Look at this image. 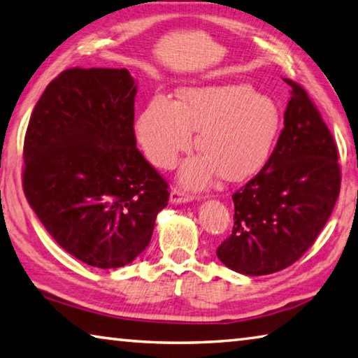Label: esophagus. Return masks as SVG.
Returning a JSON list of instances; mask_svg holds the SVG:
<instances>
[{
    "label": "esophagus",
    "mask_w": 358,
    "mask_h": 358,
    "mask_svg": "<svg viewBox=\"0 0 358 358\" xmlns=\"http://www.w3.org/2000/svg\"><path fill=\"white\" fill-rule=\"evenodd\" d=\"M192 196L191 194H186L185 191L181 189H177V187H173V189L171 191V203H186V202H191L192 201Z\"/></svg>",
    "instance_id": "esophagus-1"
}]
</instances>
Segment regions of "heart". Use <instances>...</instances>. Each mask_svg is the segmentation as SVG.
I'll use <instances>...</instances> for the list:
<instances>
[{
	"label": "heart",
	"instance_id": "heart-1",
	"mask_svg": "<svg viewBox=\"0 0 358 358\" xmlns=\"http://www.w3.org/2000/svg\"><path fill=\"white\" fill-rule=\"evenodd\" d=\"M199 148L181 167V181L191 187L207 186L220 172L238 181L251 177L268 161L280 129L275 102L248 85L186 88L180 102L156 94L136 124L137 141L156 167L171 169L194 143Z\"/></svg>",
	"mask_w": 358,
	"mask_h": 358
}]
</instances>
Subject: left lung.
Listing matches in <instances>:
<instances>
[{
    "instance_id": "obj_1",
    "label": "left lung",
    "mask_w": 358,
    "mask_h": 358,
    "mask_svg": "<svg viewBox=\"0 0 358 358\" xmlns=\"http://www.w3.org/2000/svg\"><path fill=\"white\" fill-rule=\"evenodd\" d=\"M284 82L292 88L284 129L260 172L234 192L232 234L216 250L224 265L250 276L299 260L329 221L341 186L331 132L305 90Z\"/></svg>"
}]
</instances>
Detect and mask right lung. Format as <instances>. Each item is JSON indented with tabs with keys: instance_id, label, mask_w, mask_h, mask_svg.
<instances>
[{
	"instance_id": "obj_1",
	"label": "right lung",
	"mask_w": 358,
	"mask_h": 358,
	"mask_svg": "<svg viewBox=\"0 0 358 358\" xmlns=\"http://www.w3.org/2000/svg\"><path fill=\"white\" fill-rule=\"evenodd\" d=\"M128 69L72 68L47 85L23 143V191L53 240L118 268L148 246L167 181L138 151Z\"/></svg>"
}]
</instances>
